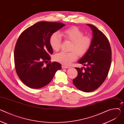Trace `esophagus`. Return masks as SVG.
<instances>
[{"label":"esophagus","instance_id":"34e87169","mask_svg":"<svg viewBox=\"0 0 124 124\" xmlns=\"http://www.w3.org/2000/svg\"><path fill=\"white\" fill-rule=\"evenodd\" d=\"M70 68V67L69 66H65V65H62V69H67Z\"/></svg>","mask_w":124,"mask_h":124}]
</instances>
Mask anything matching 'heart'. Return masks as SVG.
Returning a JSON list of instances; mask_svg holds the SVG:
<instances>
[{
    "instance_id": "heart-1",
    "label": "heart",
    "mask_w": 124,
    "mask_h": 124,
    "mask_svg": "<svg viewBox=\"0 0 124 124\" xmlns=\"http://www.w3.org/2000/svg\"><path fill=\"white\" fill-rule=\"evenodd\" d=\"M65 40L72 42L69 52L62 51L56 54L54 59L64 65H69L78 56H84L88 51L92 43V39L88 36H84V32L75 26L64 30L61 33ZM62 43L61 36L57 32L53 33L49 38V44L54 51H58Z\"/></svg>"
}]
</instances>
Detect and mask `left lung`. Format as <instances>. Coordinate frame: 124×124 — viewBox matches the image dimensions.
<instances>
[{"mask_svg":"<svg viewBox=\"0 0 124 124\" xmlns=\"http://www.w3.org/2000/svg\"><path fill=\"white\" fill-rule=\"evenodd\" d=\"M93 31L92 46L78 63L86 66L84 70L76 67L78 76L73 80L75 86L84 92L95 91L102 85L108 74L111 64L110 44L104 33L95 26L87 24Z\"/></svg>","mask_w":124,"mask_h":124,"instance_id":"1","label":"left lung"}]
</instances>
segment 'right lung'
<instances>
[{
  "label": "right lung",
  "instance_id": "right-lung-1",
  "mask_svg": "<svg viewBox=\"0 0 124 124\" xmlns=\"http://www.w3.org/2000/svg\"><path fill=\"white\" fill-rule=\"evenodd\" d=\"M64 25L57 22H39L20 35L14 49L15 67L20 80L29 87L39 88L46 86L51 81L56 71L61 69L59 63L50 61L53 50L49 38Z\"/></svg>",
  "mask_w": 124,
  "mask_h": 124
}]
</instances>
